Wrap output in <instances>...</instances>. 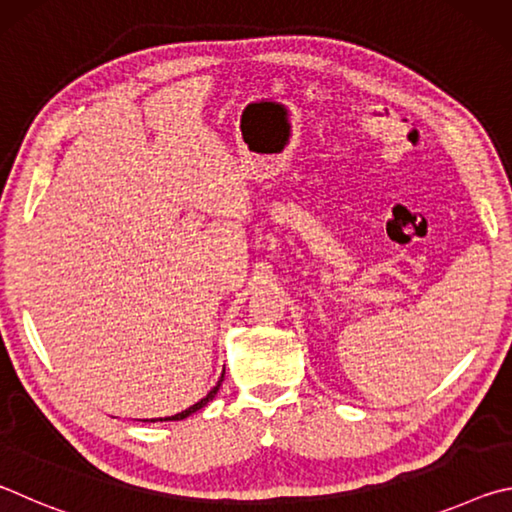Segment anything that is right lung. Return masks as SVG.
<instances>
[{"instance_id": "right-lung-1", "label": "right lung", "mask_w": 512, "mask_h": 512, "mask_svg": "<svg viewBox=\"0 0 512 512\" xmlns=\"http://www.w3.org/2000/svg\"><path fill=\"white\" fill-rule=\"evenodd\" d=\"M225 372V370H223ZM221 381H223V377L219 379V384H216L214 388H212V391L210 393H207L205 397H203V400L201 402H196L194 406H189V409H185L183 413H176V415H171V418H164V420H185L187 418V415H192V413H196L198 409H203V406L207 404V402H212L214 400V395H216V391H219V386H221ZM162 420V418H160ZM153 422V420H151Z\"/></svg>"}]
</instances>
